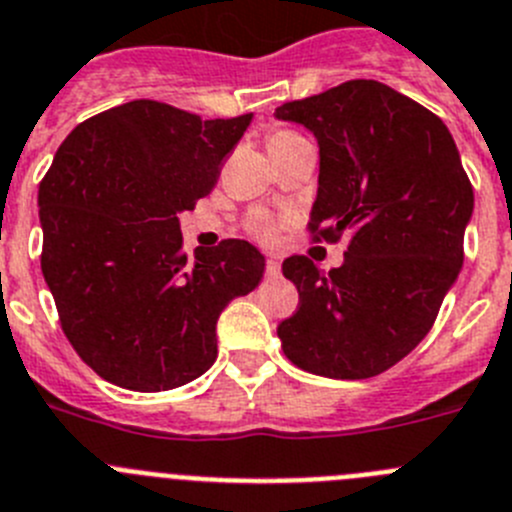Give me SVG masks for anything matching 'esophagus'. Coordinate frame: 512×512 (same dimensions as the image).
<instances>
[{"instance_id":"1","label":"esophagus","mask_w":512,"mask_h":512,"mask_svg":"<svg viewBox=\"0 0 512 512\" xmlns=\"http://www.w3.org/2000/svg\"><path fill=\"white\" fill-rule=\"evenodd\" d=\"M265 273H267V278H278V275H280V260L270 257V260L265 262Z\"/></svg>"}]
</instances>
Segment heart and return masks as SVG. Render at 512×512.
<instances>
[{"mask_svg": "<svg viewBox=\"0 0 512 512\" xmlns=\"http://www.w3.org/2000/svg\"><path fill=\"white\" fill-rule=\"evenodd\" d=\"M285 137H296V135H293V132H275V135L270 137V142L285 140ZM250 232L255 234L257 239H262V242H273V239L278 237V222H275L270 214H255L250 219Z\"/></svg>", "mask_w": 512, "mask_h": 512, "instance_id": "heart-1", "label": "heart"}]
</instances>
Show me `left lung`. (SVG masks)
Returning a JSON list of instances; mask_svg holds the SVG:
<instances>
[{"instance_id":"1","label":"left lung","mask_w":512,"mask_h":512,"mask_svg":"<svg viewBox=\"0 0 512 512\" xmlns=\"http://www.w3.org/2000/svg\"><path fill=\"white\" fill-rule=\"evenodd\" d=\"M275 117L319 142L311 232L326 242L349 237L329 273L303 255L283 262L301 296L278 326L283 352L313 375L375 377L434 326L462 270L472 183L446 124L380 81L288 101Z\"/></svg>"}]
</instances>
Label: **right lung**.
I'll return each mask as SVG.
<instances>
[{"mask_svg": "<svg viewBox=\"0 0 512 512\" xmlns=\"http://www.w3.org/2000/svg\"><path fill=\"white\" fill-rule=\"evenodd\" d=\"M252 114L137 99L86 119L40 181L45 283L86 365L137 393L181 388L216 359V321L260 285L245 239L183 255L178 214L209 196Z\"/></svg>", "mask_w": 512, "mask_h": 512, "instance_id": "obj_1", "label": "right lung"}]
</instances>
